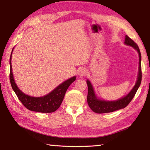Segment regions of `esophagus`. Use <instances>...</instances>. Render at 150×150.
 <instances>
[{
	"mask_svg": "<svg viewBox=\"0 0 150 150\" xmlns=\"http://www.w3.org/2000/svg\"><path fill=\"white\" fill-rule=\"evenodd\" d=\"M78 73H79L78 74L79 76H80V77H84V76L86 75V74H87V70L84 68H81L79 69Z\"/></svg>",
	"mask_w": 150,
	"mask_h": 150,
	"instance_id": "34e87169",
	"label": "esophagus"
}]
</instances>
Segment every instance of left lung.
I'll return each instance as SVG.
<instances>
[{"instance_id":"left-lung-1","label":"left lung","mask_w":150,"mask_h":150,"mask_svg":"<svg viewBox=\"0 0 150 150\" xmlns=\"http://www.w3.org/2000/svg\"><path fill=\"white\" fill-rule=\"evenodd\" d=\"M124 44L128 46H130L135 49L139 53V73L137 80L136 83L133 88L132 90L129 93L117 100L114 101H106L104 100H100L97 98L96 95L95 93L93 88L92 86L90 81L89 80L86 81L87 85L88 87V92L87 96V101L88 106L91 109V110L97 113H110L113 111L122 109L126 107L132 101L133 98L134 97L135 95L139 88L141 83L142 80V71H141V54L139 46H137L134 41L128 36L126 35L125 41Z\"/></svg>"}]
</instances>
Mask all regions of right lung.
Segmentation results:
<instances>
[{
  "label": "right lung",
  "instance_id": "right-lung-1",
  "mask_svg": "<svg viewBox=\"0 0 150 150\" xmlns=\"http://www.w3.org/2000/svg\"><path fill=\"white\" fill-rule=\"evenodd\" d=\"M13 50V48L12 50L10 59H9V65H10L9 80H10L13 90L17 95L18 99L27 109L32 111H37V112L40 113H52L55 111L62 104L67 90L70 84L75 81L76 77H73L68 79L58 86L55 89H54L50 93L44 95L43 97H33L29 96V95L24 93L17 87L15 82L11 66V54Z\"/></svg>",
  "mask_w": 150,
  "mask_h": 150
}]
</instances>
